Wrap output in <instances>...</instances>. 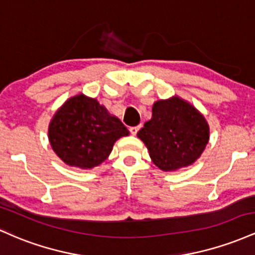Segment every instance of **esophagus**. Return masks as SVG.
<instances>
[{"label": "esophagus", "instance_id": "obj_1", "mask_svg": "<svg viewBox=\"0 0 255 255\" xmlns=\"http://www.w3.org/2000/svg\"><path fill=\"white\" fill-rule=\"evenodd\" d=\"M139 128H141V127H139V125H138V127H131L130 128H128V130H130V132H131V135L135 136L136 133H137V131L139 130Z\"/></svg>", "mask_w": 255, "mask_h": 255}]
</instances>
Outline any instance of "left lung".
Segmentation results:
<instances>
[{
	"instance_id": "8db88e82",
	"label": "left lung",
	"mask_w": 255,
	"mask_h": 255,
	"mask_svg": "<svg viewBox=\"0 0 255 255\" xmlns=\"http://www.w3.org/2000/svg\"><path fill=\"white\" fill-rule=\"evenodd\" d=\"M137 136L160 170L176 171L201 156L210 139V127L193 105L173 96L153 105L151 119Z\"/></svg>"
}]
</instances>
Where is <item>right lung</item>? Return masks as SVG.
Instances as JSON below:
<instances>
[{"label":"right lung","mask_w":255,"mask_h":255,"mask_svg":"<svg viewBox=\"0 0 255 255\" xmlns=\"http://www.w3.org/2000/svg\"><path fill=\"white\" fill-rule=\"evenodd\" d=\"M128 130L96 99L83 94L68 99L51 119L48 137L66 165L93 168L104 162L113 144Z\"/></svg>","instance_id":"add662e5"}]
</instances>
